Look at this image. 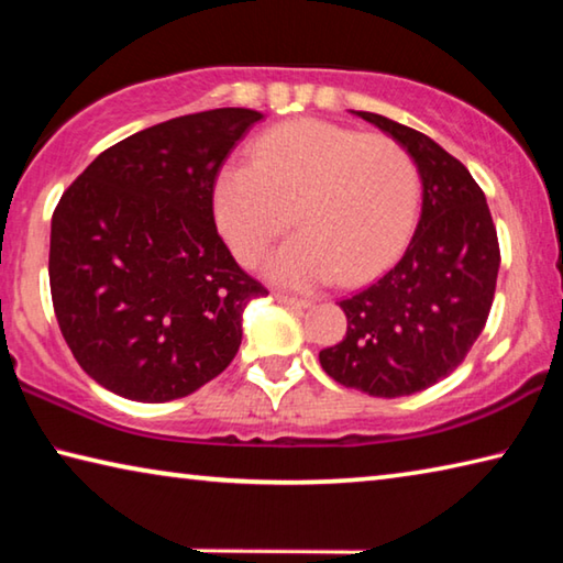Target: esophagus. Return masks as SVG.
<instances>
[{"instance_id":"34e87169","label":"esophagus","mask_w":563,"mask_h":563,"mask_svg":"<svg viewBox=\"0 0 563 563\" xmlns=\"http://www.w3.org/2000/svg\"><path fill=\"white\" fill-rule=\"evenodd\" d=\"M275 300H278L280 305H288V308H308V305H310V300L292 298V295H283V292L275 295Z\"/></svg>"}]
</instances>
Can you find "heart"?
<instances>
[{
  "mask_svg": "<svg viewBox=\"0 0 563 563\" xmlns=\"http://www.w3.org/2000/svg\"><path fill=\"white\" fill-rule=\"evenodd\" d=\"M419 168L385 133L295 119L255 139L251 164H228L216 180V218L235 258L255 265L290 221L300 233L273 255L268 273L305 288L330 278H373L387 268L417 221Z\"/></svg>",
  "mask_w": 563,
  "mask_h": 563,
  "instance_id": "heart-1",
  "label": "heart"
}]
</instances>
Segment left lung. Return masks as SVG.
<instances>
[{"instance_id":"left-lung-1","label":"left lung","mask_w":563,"mask_h":563,"mask_svg":"<svg viewBox=\"0 0 563 563\" xmlns=\"http://www.w3.org/2000/svg\"><path fill=\"white\" fill-rule=\"evenodd\" d=\"M357 117L412 154L424 188L422 216L402 258L340 300L347 332L320 350V365L360 393L405 397L454 373L487 325L501 261L497 228L462 161L393 119Z\"/></svg>"}]
</instances>
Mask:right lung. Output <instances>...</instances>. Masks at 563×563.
Wrapping results in <instances>:
<instances>
[{
	"label": "right lung",
	"mask_w": 563,
	"mask_h": 563,
	"mask_svg": "<svg viewBox=\"0 0 563 563\" xmlns=\"http://www.w3.org/2000/svg\"><path fill=\"white\" fill-rule=\"evenodd\" d=\"M253 109L188 113L119 141L64 190L52 216L56 322L84 373L136 402L211 383L268 290L216 231L223 161L261 121Z\"/></svg>",
	"instance_id": "1"
}]
</instances>
